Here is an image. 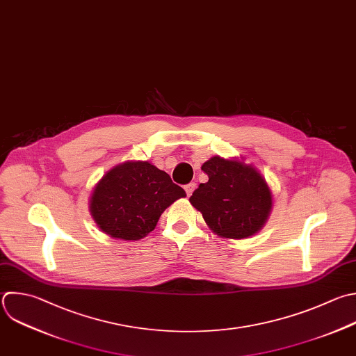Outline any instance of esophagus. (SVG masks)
<instances>
[{"instance_id":"34e87169","label":"esophagus","mask_w":356,"mask_h":356,"mask_svg":"<svg viewBox=\"0 0 356 356\" xmlns=\"http://www.w3.org/2000/svg\"><path fill=\"white\" fill-rule=\"evenodd\" d=\"M195 188H196V185L193 184V182H191V184H188V185H185V192H186V195L188 196H191L192 193H193V191H195Z\"/></svg>"}]
</instances>
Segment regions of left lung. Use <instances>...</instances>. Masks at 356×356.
<instances>
[{
    "mask_svg": "<svg viewBox=\"0 0 356 356\" xmlns=\"http://www.w3.org/2000/svg\"><path fill=\"white\" fill-rule=\"evenodd\" d=\"M209 181L189 197L216 235L245 239L259 232L273 210L271 189L252 164L243 159L214 156L203 163Z\"/></svg>",
    "mask_w": 356,
    "mask_h": 356,
    "instance_id": "left-lung-1",
    "label": "left lung"
}]
</instances>
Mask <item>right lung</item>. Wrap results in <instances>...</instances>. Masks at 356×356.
<instances>
[{"mask_svg":"<svg viewBox=\"0 0 356 356\" xmlns=\"http://www.w3.org/2000/svg\"><path fill=\"white\" fill-rule=\"evenodd\" d=\"M185 196V191L152 163L125 161L95 185L89 211L108 236L139 241L156 228L168 206Z\"/></svg>","mask_w":356,"mask_h":356,"instance_id":"1","label":"right lung"}]
</instances>
